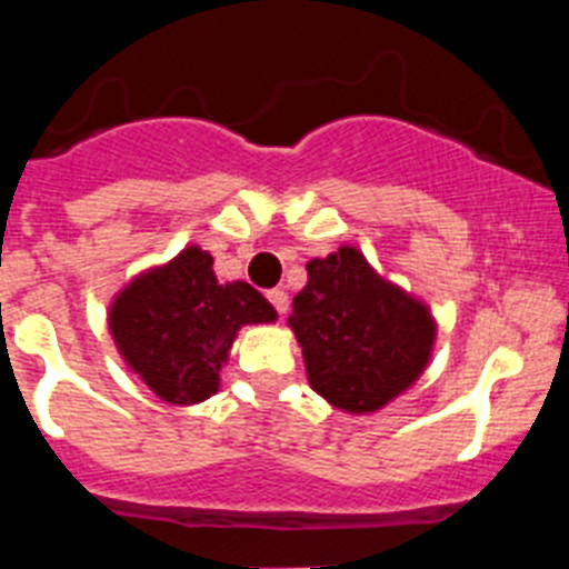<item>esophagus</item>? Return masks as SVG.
I'll return each mask as SVG.
<instances>
[{
  "mask_svg": "<svg viewBox=\"0 0 569 569\" xmlns=\"http://www.w3.org/2000/svg\"><path fill=\"white\" fill-rule=\"evenodd\" d=\"M268 301L270 305H273L276 308V313H288V308H290V296L284 293V290L281 288H273V290H268Z\"/></svg>",
  "mask_w": 569,
  "mask_h": 569,
  "instance_id": "1",
  "label": "esophagus"
}]
</instances>
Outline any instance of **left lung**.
<instances>
[{
	"mask_svg": "<svg viewBox=\"0 0 569 569\" xmlns=\"http://www.w3.org/2000/svg\"><path fill=\"white\" fill-rule=\"evenodd\" d=\"M290 328L316 393L350 413L379 410L413 385L436 336L425 305L379 279L353 248L310 261Z\"/></svg>",
	"mask_w": 569,
	"mask_h": 569,
	"instance_id": "obj_1",
	"label": "left lung"
}]
</instances>
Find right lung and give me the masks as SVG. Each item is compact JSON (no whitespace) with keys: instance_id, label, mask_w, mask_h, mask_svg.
Masks as SVG:
<instances>
[{"instance_id":"1","label":"right lung","mask_w":569,"mask_h":569,"mask_svg":"<svg viewBox=\"0 0 569 569\" xmlns=\"http://www.w3.org/2000/svg\"><path fill=\"white\" fill-rule=\"evenodd\" d=\"M273 319L270 301L248 281L219 284L213 259L199 248L136 279L110 308L119 353L159 399L173 405L216 393L236 330Z\"/></svg>"}]
</instances>
